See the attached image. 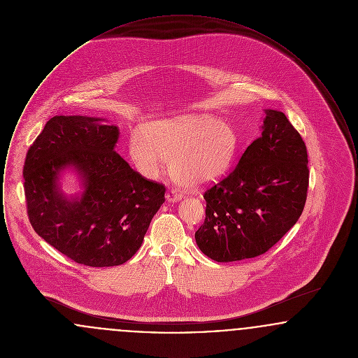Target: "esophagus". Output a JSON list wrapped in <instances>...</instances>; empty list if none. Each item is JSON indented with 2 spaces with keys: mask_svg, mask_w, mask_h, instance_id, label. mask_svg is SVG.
Masks as SVG:
<instances>
[{
  "mask_svg": "<svg viewBox=\"0 0 358 358\" xmlns=\"http://www.w3.org/2000/svg\"><path fill=\"white\" fill-rule=\"evenodd\" d=\"M181 197H182V194L178 193L176 189H171V190L166 193V200H168L169 203H176V201H178Z\"/></svg>",
  "mask_w": 358,
  "mask_h": 358,
  "instance_id": "34e87169",
  "label": "esophagus"
}]
</instances>
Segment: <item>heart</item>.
Masks as SVG:
<instances>
[{
	"instance_id": "heart-1",
	"label": "heart",
	"mask_w": 358,
	"mask_h": 358,
	"mask_svg": "<svg viewBox=\"0 0 358 358\" xmlns=\"http://www.w3.org/2000/svg\"><path fill=\"white\" fill-rule=\"evenodd\" d=\"M238 148L234 126L206 115L152 122L143 130H134L129 142L131 161L142 176L157 178L171 159L173 177L190 187L222 177Z\"/></svg>"
}]
</instances>
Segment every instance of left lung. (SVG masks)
Returning <instances> with one entry per match:
<instances>
[{
	"instance_id": "left-lung-1",
	"label": "left lung",
	"mask_w": 358,
	"mask_h": 358,
	"mask_svg": "<svg viewBox=\"0 0 358 358\" xmlns=\"http://www.w3.org/2000/svg\"><path fill=\"white\" fill-rule=\"evenodd\" d=\"M263 123L262 136L238 165L204 192L205 220L194 238L203 254L216 262L267 252L303 212L306 145L283 113L266 110Z\"/></svg>"
}]
</instances>
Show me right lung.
Returning a JSON list of instances; mask_svg holds the SVG:
<instances>
[{
	"label": "right lung",
	"instance_id": "1",
	"mask_svg": "<svg viewBox=\"0 0 358 358\" xmlns=\"http://www.w3.org/2000/svg\"><path fill=\"white\" fill-rule=\"evenodd\" d=\"M99 120L80 115L48 120L27 153L24 192L38 236L79 264L113 267L139 250L166 187L131 169L114 150L118 127ZM66 166L84 177L80 199L69 201L57 189V174Z\"/></svg>",
	"mask_w": 358,
	"mask_h": 358
}]
</instances>
